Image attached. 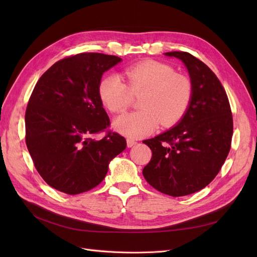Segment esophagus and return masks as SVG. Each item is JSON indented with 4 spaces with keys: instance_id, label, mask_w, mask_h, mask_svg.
I'll use <instances>...</instances> for the list:
<instances>
[{
    "instance_id": "obj_1",
    "label": "esophagus",
    "mask_w": 257,
    "mask_h": 257,
    "mask_svg": "<svg viewBox=\"0 0 257 257\" xmlns=\"http://www.w3.org/2000/svg\"><path fill=\"white\" fill-rule=\"evenodd\" d=\"M136 144H137V142H136V141H134V139H127V141H126V145H127V147H128V148L135 146Z\"/></svg>"
}]
</instances>
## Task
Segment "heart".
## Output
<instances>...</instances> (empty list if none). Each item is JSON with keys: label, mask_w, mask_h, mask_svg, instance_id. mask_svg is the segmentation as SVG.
<instances>
[{"label": "heart", "mask_w": 257, "mask_h": 257, "mask_svg": "<svg viewBox=\"0 0 257 257\" xmlns=\"http://www.w3.org/2000/svg\"><path fill=\"white\" fill-rule=\"evenodd\" d=\"M119 76L104 77L98 94L104 106L112 113H122L133 102V95H144L139 102L142 110L120 115L113 122L121 134L138 138L151 134L159 124L172 126L188 111L193 97L189 77L175 73L163 62L147 60L125 68Z\"/></svg>", "instance_id": "heart-1"}]
</instances>
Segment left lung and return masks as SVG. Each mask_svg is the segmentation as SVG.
I'll return each mask as SVG.
<instances>
[{"mask_svg": "<svg viewBox=\"0 0 257 257\" xmlns=\"http://www.w3.org/2000/svg\"><path fill=\"white\" fill-rule=\"evenodd\" d=\"M165 56L188 68L193 97L176 126L143 142L152 151L143 175L155 190L179 197L204 189L219 174L230 150L232 114L222 83L204 62L184 51Z\"/></svg>", "mask_w": 257, "mask_h": 257, "instance_id": "8db88e82", "label": "left lung"}]
</instances>
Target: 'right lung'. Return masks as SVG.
Masks as SVG:
<instances>
[{
  "label": "right lung",
  "instance_id": "add662e5",
  "mask_svg": "<svg viewBox=\"0 0 257 257\" xmlns=\"http://www.w3.org/2000/svg\"><path fill=\"white\" fill-rule=\"evenodd\" d=\"M122 59L97 52L56 62L38 79L26 111V143L38 174L51 188L76 195L95 188L110 161L126 148L110 125L98 94L103 74Z\"/></svg>",
  "mask_w": 257,
  "mask_h": 257
}]
</instances>
